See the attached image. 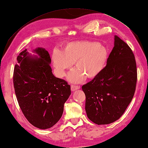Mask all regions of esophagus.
<instances>
[{
  "mask_svg": "<svg viewBox=\"0 0 148 148\" xmlns=\"http://www.w3.org/2000/svg\"><path fill=\"white\" fill-rule=\"evenodd\" d=\"M80 88V86H78V85H71V90L72 91H75L76 90H78Z\"/></svg>",
  "mask_w": 148,
  "mask_h": 148,
  "instance_id": "34e87169",
  "label": "esophagus"
}]
</instances>
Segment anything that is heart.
Segmentation results:
<instances>
[{
    "instance_id": "heart-1",
    "label": "heart",
    "mask_w": 148,
    "mask_h": 148,
    "mask_svg": "<svg viewBox=\"0 0 148 148\" xmlns=\"http://www.w3.org/2000/svg\"><path fill=\"white\" fill-rule=\"evenodd\" d=\"M108 50L103 45L94 42L77 41L69 42L62 51H54L52 59L56 75L62 77L65 72L74 63L76 69L69 74L71 82H79L98 76L105 68Z\"/></svg>"
}]
</instances>
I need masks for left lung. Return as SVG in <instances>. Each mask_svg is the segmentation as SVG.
<instances>
[{
    "label": "left lung",
    "mask_w": 148,
    "mask_h": 148,
    "mask_svg": "<svg viewBox=\"0 0 148 148\" xmlns=\"http://www.w3.org/2000/svg\"><path fill=\"white\" fill-rule=\"evenodd\" d=\"M137 71L131 48L115 36L114 47L106 66L98 76L82 86L90 120L98 125L108 124L122 116L134 97Z\"/></svg>",
    "instance_id": "1"
}]
</instances>
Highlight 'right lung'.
<instances>
[{"label": "right lung", "instance_id": "1", "mask_svg": "<svg viewBox=\"0 0 148 148\" xmlns=\"http://www.w3.org/2000/svg\"><path fill=\"white\" fill-rule=\"evenodd\" d=\"M26 51L17 56L14 68L16 99L32 125L43 130L50 128L62 116L64 104L71 94V86L53 74L47 51L36 49L34 51L40 57H32Z\"/></svg>", "mask_w": 148, "mask_h": 148}]
</instances>
